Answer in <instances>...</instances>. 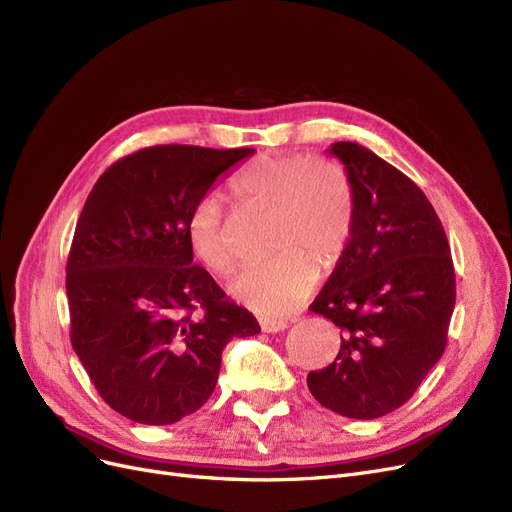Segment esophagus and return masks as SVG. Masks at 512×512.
<instances>
[{"instance_id":"esophagus-1","label":"esophagus","mask_w":512,"mask_h":512,"mask_svg":"<svg viewBox=\"0 0 512 512\" xmlns=\"http://www.w3.org/2000/svg\"><path fill=\"white\" fill-rule=\"evenodd\" d=\"M261 329L266 333H278L287 329V320H276V318H263L261 320Z\"/></svg>"}]
</instances>
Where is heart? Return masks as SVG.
<instances>
[{"mask_svg": "<svg viewBox=\"0 0 512 512\" xmlns=\"http://www.w3.org/2000/svg\"><path fill=\"white\" fill-rule=\"evenodd\" d=\"M240 206L274 211L268 261L244 268L230 285L232 295L261 316H282L304 301L320 270L344 257L356 223L354 187L342 166L306 154L259 156L230 183ZM185 238L206 270L225 276L238 253L223 204L200 198L185 219Z\"/></svg>", "mask_w": 512, "mask_h": 512, "instance_id": "obj_1", "label": "heart"}]
</instances>
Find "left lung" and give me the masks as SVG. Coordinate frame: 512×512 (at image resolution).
Listing matches in <instances>:
<instances>
[{"label":"left lung","mask_w":512,"mask_h":512,"mask_svg":"<svg viewBox=\"0 0 512 512\" xmlns=\"http://www.w3.org/2000/svg\"><path fill=\"white\" fill-rule=\"evenodd\" d=\"M356 223L344 257L310 306L342 331L333 363L308 373L314 399L352 420L405 405L445 352L456 272L422 189L371 149L339 141Z\"/></svg>","instance_id":"obj_1"}]
</instances>
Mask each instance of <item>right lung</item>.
Wrapping results in <instances>:
<instances>
[{
  "label": "right lung",
  "mask_w": 512,
  "mask_h": 512,
  "mask_svg": "<svg viewBox=\"0 0 512 512\" xmlns=\"http://www.w3.org/2000/svg\"><path fill=\"white\" fill-rule=\"evenodd\" d=\"M255 149L154 145L94 183L67 259L71 346L124 418L175 424L213 394L221 352L257 335L255 316L194 266L185 219Z\"/></svg>",
  "instance_id": "right-lung-1"
}]
</instances>
